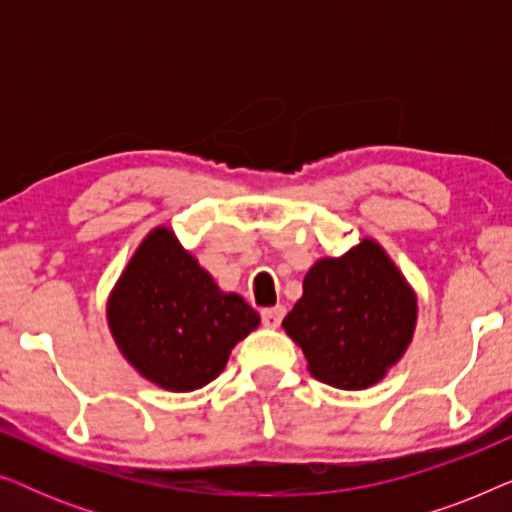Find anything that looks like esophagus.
<instances>
[{"label":"esophagus","mask_w":512,"mask_h":512,"mask_svg":"<svg viewBox=\"0 0 512 512\" xmlns=\"http://www.w3.org/2000/svg\"><path fill=\"white\" fill-rule=\"evenodd\" d=\"M286 310L282 305H275V307H265V310H261V319H263V326L268 328H277L279 324H282Z\"/></svg>","instance_id":"34e87169"}]
</instances>
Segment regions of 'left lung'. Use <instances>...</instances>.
Wrapping results in <instances>:
<instances>
[{
	"mask_svg": "<svg viewBox=\"0 0 512 512\" xmlns=\"http://www.w3.org/2000/svg\"><path fill=\"white\" fill-rule=\"evenodd\" d=\"M417 321L415 293L384 249L363 240L340 258H321L303 298L282 321L310 373L340 389H366L401 359Z\"/></svg>",
	"mask_w": 512,
	"mask_h": 512,
	"instance_id": "1",
	"label": "left lung"
}]
</instances>
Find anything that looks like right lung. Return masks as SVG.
Masks as SVG:
<instances>
[{"label": "right lung", "instance_id": "1", "mask_svg": "<svg viewBox=\"0 0 512 512\" xmlns=\"http://www.w3.org/2000/svg\"><path fill=\"white\" fill-rule=\"evenodd\" d=\"M109 328L125 359L158 387L193 391L226 368L230 349L261 324L223 293L170 228L139 244L109 296Z\"/></svg>", "mask_w": 512, "mask_h": 512}]
</instances>
